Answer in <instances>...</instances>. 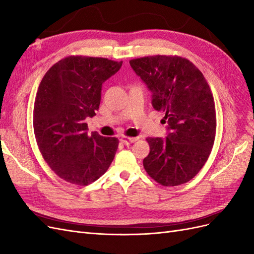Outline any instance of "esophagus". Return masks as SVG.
I'll list each match as a JSON object with an SVG mask.
<instances>
[{"label": "esophagus", "mask_w": 254, "mask_h": 254, "mask_svg": "<svg viewBox=\"0 0 254 254\" xmlns=\"http://www.w3.org/2000/svg\"><path fill=\"white\" fill-rule=\"evenodd\" d=\"M137 140H139V137H129V136H122V137H121V142L126 143V144L134 143V142L137 141Z\"/></svg>", "instance_id": "1"}]
</instances>
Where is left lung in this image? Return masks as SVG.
Masks as SVG:
<instances>
[{"mask_svg": "<svg viewBox=\"0 0 254 254\" xmlns=\"http://www.w3.org/2000/svg\"><path fill=\"white\" fill-rule=\"evenodd\" d=\"M133 71L152 93V106L164 113L165 140L148 137L146 173L164 187L187 183L209 158L216 134V111L210 86L187 58L155 55L131 59Z\"/></svg>", "mask_w": 254, "mask_h": 254, "instance_id": "1", "label": "left lung"}]
</instances>
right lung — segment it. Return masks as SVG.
<instances>
[{
    "label": "right lung",
    "instance_id": "obj_1",
    "mask_svg": "<svg viewBox=\"0 0 254 254\" xmlns=\"http://www.w3.org/2000/svg\"><path fill=\"white\" fill-rule=\"evenodd\" d=\"M123 61L68 56L45 73L34 105L37 145L52 171L64 181L88 186L108 170L119 139L88 133L87 118L96 115L103 82Z\"/></svg>",
    "mask_w": 254,
    "mask_h": 254
}]
</instances>
